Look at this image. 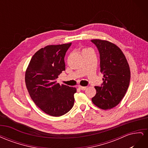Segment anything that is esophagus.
Masks as SVG:
<instances>
[{
  "instance_id": "34e87169",
  "label": "esophagus",
  "mask_w": 148,
  "mask_h": 148,
  "mask_svg": "<svg viewBox=\"0 0 148 148\" xmlns=\"http://www.w3.org/2000/svg\"><path fill=\"white\" fill-rule=\"evenodd\" d=\"M79 88L81 89V90H86L87 87L86 86H79Z\"/></svg>"
}]
</instances>
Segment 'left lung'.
<instances>
[{
    "instance_id": "8db88e82",
    "label": "left lung",
    "mask_w": 148,
    "mask_h": 148,
    "mask_svg": "<svg viewBox=\"0 0 148 148\" xmlns=\"http://www.w3.org/2000/svg\"><path fill=\"white\" fill-rule=\"evenodd\" d=\"M91 41L99 51L101 72L104 75L101 86H95L96 94L92 102L102 109H110L117 106L126 94L130 80L129 65L115 44L101 39Z\"/></svg>"
}]
</instances>
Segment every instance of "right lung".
Listing matches in <instances>:
<instances>
[{
    "mask_svg": "<svg viewBox=\"0 0 148 148\" xmlns=\"http://www.w3.org/2000/svg\"><path fill=\"white\" fill-rule=\"evenodd\" d=\"M71 45H50L39 49L26 71V86L31 99L39 108L53 117L65 114L74 104L77 89L57 82L65 70L64 57Z\"/></svg>",
    "mask_w": 148,
    "mask_h": 148,
    "instance_id": "obj_1",
    "label": "right lung"
}]
</instances>
